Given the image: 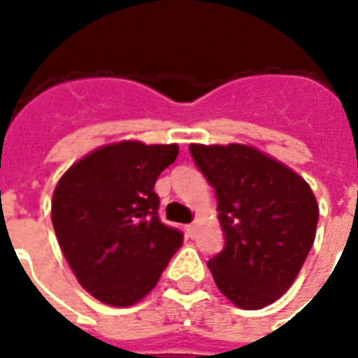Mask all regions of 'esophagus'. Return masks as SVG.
<instances>
[{"instance_id": "1", "label": "esophagus", "mask_w": 358, "mask_h": 358, "mask_svg": "<svg viewBox=\"0 0 358 358\" xmlns=\"http://www.w3.org/2000/svg\"><path fill=\"white\" fill-rule=\"evenodd\" d=\"M185 230H187V236H189V238H194V236H196V224H194V222H192V224H187V228H185Z\"/></svg>"}]
</instances>
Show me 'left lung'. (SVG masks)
<instances>
[{
    "instance_id": "1",
    "label": "left lung",
    "mask_w": 358,
    "mask_h": 358,
    "mask_svg": "<svg viewBox=\"0 0 358 358\" xmlns=\"http://www.w3.org/2000/svg\"><path fill=\"white\" fill-rule=\"evenodd\" d=\"M217 196L224 247L209 259L219 291L262 310L289 291L315 240L319 206L292 169L247 145H190Z\"/></svg>"
}]
</instances>
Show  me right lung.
I'll list each match as a JSON object with an SVG mask.
<instances>
[{
	"mask_svg": "<svg viewBox=\"0 0 358 358\" xmlns=\"http://www.w3.org/2000/svg\"><path fill=\"white\" fill-rule=\"evenodd\" d=\"M177 145L120 141L94 150L62 176L52 196L56 238L83 289L126 308L147 296L182 232L158 217V176Z\"/></svg>",
	"mask_w": 358,
	"mask_h": 358,
	"instance_id": "1",
	"label": "right lung"
}]
</instances>
